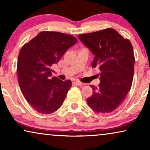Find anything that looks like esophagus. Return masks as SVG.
<instances>
[{"instance_id":"34e87169","label":"esophagus","mask_w":150,"mask_h":150,"mask_svg":"<svg viewBox=\"0 0 150 150\" xmlns=\"http://www.w3.org/2000/svg\"><path fill=\"white\" fill-rule=\"evenodd\" d=\"M72 82H73V84H75L78 85V86H81V85L84 84L82 82H81L80 81L76 80V79H73V80H72Z\"/></svg>"}]
</instances>
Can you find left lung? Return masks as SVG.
<instances>
[{
    "label": "left lung",
    "mask_w": 150,
    "mask_h": 150,
    "mask_svg": "<svg viewBox=\"0 0 150 150\" xmlns=\"http://www.w3.org/2000/svg\"><path fill=\"white\" fill-rule=\"evenodd\" d=\"M78 37L95 55L92 68L100 71L99 86H91L93 93L87 103L97 113H111L118 108L132 87L135 62L132 43L112 28Z\"/></svg>",
    "instance_id": "1"
}]
</instances>
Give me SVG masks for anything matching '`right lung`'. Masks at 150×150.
<instances>
[{"label":"right lung","instance_id":"1","mask_svg":"<svg viewBox=\"0 0 150 150\" xmlns=\"http://www.w3.org/2000/svg\"><path fill=\"white\" fill-rule=\"evenodd\" d=\"M76 42L71 35L43 31L21 49L17 62L18 84L24 98L37 112L49 114L63 104L72 81L50 79V68Z\"/></svg>","mask_w":150,"mask_h":150}]
</instances>
